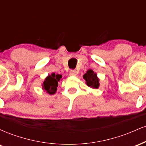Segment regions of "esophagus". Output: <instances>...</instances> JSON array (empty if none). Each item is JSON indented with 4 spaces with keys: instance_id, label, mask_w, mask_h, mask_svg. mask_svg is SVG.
<instances>
[{
    "instance_id": "esophagus-1",
    "label": "esophagus",
    "mask_w": 146,
    "mask_h": 146,
    "mask_svg": "<svg viewBox=\"0 0 146 146\" xmlns=\"http://www.w3.org/2000/svg\"><path fill=\"white\" fill-rule=\"evenodd\" d=\"M77 73H78V72H77L76 70H71V71H70V74L73 75V76H75V75H77Z\"/></svg>"
}]
</instances>
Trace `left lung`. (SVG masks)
Returning a JSON list of instances; mask_svg holds the SVG:
<instances>
[{
	"label": "left lung",
	"instance_id": "left-lung-1",
	"mask_svg": "<svg viewBox=\"0 0 146 146\" xmlns=\"http://www.w3.org/2000/svg\"><path fill=\"white\" fill-rule=\"evenodd\" d=\"M87 86L92 88H98L100 86V80L97 76V73H94L93 70L89 69L83 75Z\"/></svg>",
	"mask_w": 146,
	"mask_h": 146
}]
</instances>
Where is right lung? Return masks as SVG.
<instances>
[{
	"mask_svg": "<svg viewBox=\"0 0 146 146\" xmlns=\"http://www.w3.org/2000/svg\"><path fill=\"white\" fill-rule=\"evenodd\" d=\"M62 75L56 74L54 73L48 75L42 85V89L49 95L55 94L57 90V87L58 86V82L62 79Z\"/></svg>",
	"mask_w": 146,
	"mask_h": 146,
	"instance_id": "add662e5",
	"label": "right lung"
}]
</instances>
